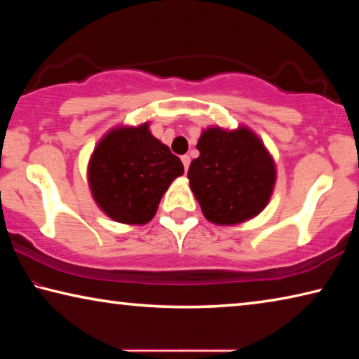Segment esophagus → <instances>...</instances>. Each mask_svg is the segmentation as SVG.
I'll use <instances>...</instances> for the list:
<instances>
[{"instance_id":"34e87169","label":"esophagus","mask_w":359,"mask_h":359,"mask_svg":"<svg viewBox=\"0 0 359 359\" xmlns=\"http://www.w3.org/2000/svg\"><path fill=\"white\" fill-rule=\"evenodd\" d=\"M182 163H184V168H185V171H188V168H190V163H191L190 156H188V155H184V156H182Z\"/></svg>"}]
</instances>
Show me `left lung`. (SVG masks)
Instances as JSON below:
<instances>
[{
	"mask_svg": "<svg viewBox=\"0 0 359 359\" xmlns=\"http://www.w3.org/2000/svg\"><path fill=\"white\" fill-rule=\"evenodd\" d=\"M199 156L188 169L190 188L204 217L220 226L252 220L271 201L277 182L274 156L247 125L208 126L198 139Z\"/></svg>",
	"mask_w": 359,
	"mask_h": 359,
	"instance_id": "8db88e82",
	"label": "left lung"
}]
</instances>
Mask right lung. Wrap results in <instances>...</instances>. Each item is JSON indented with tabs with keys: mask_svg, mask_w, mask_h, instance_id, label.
Returning a JSON list of instances; mask_svg holds the SVG:
<instances>
[{
	"mask_svg": "<svg viewBox=\"0 0 359 359\" xmlns=\"http://www.w3.org/2000/svg\"><path fill=\"white\" fill-rule=\"evenodd\" d=\"M184 165L151 135L150 123L117 125L90 155L87 180L93 201L114 222L149 223Z\"/></svg>",
	"mask_w": 359,
	"mask_h": 359,
	"instance_id": "1",
	"label": "right lung"
}]
</instances>
